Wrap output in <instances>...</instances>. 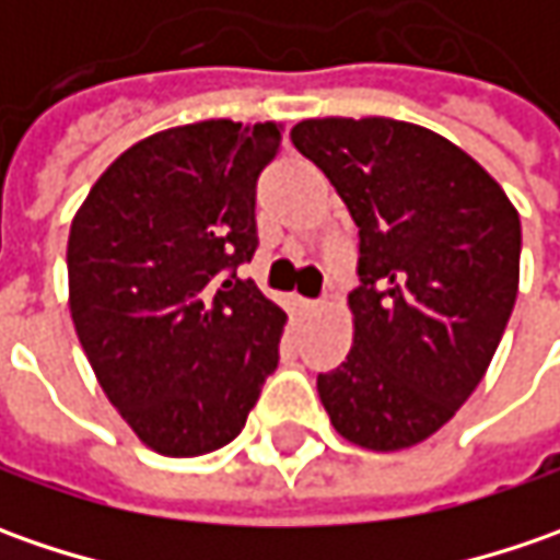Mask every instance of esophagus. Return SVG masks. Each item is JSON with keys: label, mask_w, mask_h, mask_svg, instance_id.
<instances>
[{"label": "esophagus", "mask_w": 560, "mask_h": 560, "mask_svg": "<svg viewBox=\"0 0 560 560\" xmlns=\"http://www.w3.org/2000/svg\"><path fill=\"white\" fill-rule=\"evenodd\" d=\"M299 308L305 314H314L317 308H320V302H314V299H299Z\"/></svg>", "instance_id": "esophagus-1"}]
</instances>
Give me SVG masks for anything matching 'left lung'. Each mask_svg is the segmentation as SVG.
Returning a JSON list of instances; mask_svg holds the SVG:
<instances>
[{
	"label": "left lung",
	"mask_w": 560,
	"mask_h": 560,
	"mask_svg": "<svg viewBox=\"0 0 560 560\" xmlns=\"http://www.w3.org/2000/svg\"><path fill=\"white\" fill-rule=\"evenodd\" d=\"M292 145L358 226L352 349L317 376L342 440L398 452L430 440L495 355L521 280L505 189L440 133L393 118H308Z\"/></svg>",
	"instance_id": "8db88e82"
}]
</instances>
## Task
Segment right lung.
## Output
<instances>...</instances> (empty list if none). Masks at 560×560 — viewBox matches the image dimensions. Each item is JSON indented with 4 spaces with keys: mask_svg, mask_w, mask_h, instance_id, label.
<instances>
[{
    "mask_svg": "<svg viewBox=\"0 0 560 560\" xmlns=\"http://www.w3.org/2000/svg\"><path fill=\"white\" fill-rule=\"evenodd\" d=\"M280 124L211 118L105 167L68 236V305L102 393L142 445L196 458L240 436L287 312L252 280L255 184Z\"/></svg>",
    "mask_w": 560,
    "mask_h": 560,
    "instance_id": "1",
    "label": "right lung"
}]
</instances>
